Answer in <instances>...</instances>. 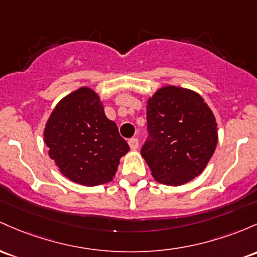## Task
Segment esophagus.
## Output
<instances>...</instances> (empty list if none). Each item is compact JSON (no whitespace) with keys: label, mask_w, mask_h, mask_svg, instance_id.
Wrapping results in <instances>:
<instances>
[{"label":"esophagus","mask_w":257,"mask_h":257,"mask_svg":"<svg viewBox=\"0 0 257 257\" xmlns=\"http://www.w3.org/2000/svg\"><path fill=\"white\" fill-rule=\"evenodd\" d=\"M128 144L129 146H131L132 150H137L138 148H139V140L137 139V138H132V139L128 140Z\"/></svg>","instance_id":"34e87169"}]
</instances>
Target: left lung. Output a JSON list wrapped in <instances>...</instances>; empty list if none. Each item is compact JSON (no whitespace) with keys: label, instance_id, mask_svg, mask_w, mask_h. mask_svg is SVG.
<instances>
[{"label":"left lung","instance_id":"1","mask_svg":"<svg viewBox=\"0 0 257 257\" xmlns=\"http://www.w3.org/2000/svg\"><path fill=\"white\" fill-rule=\"evenodd\" d=\"M146 120L142 156L157 182L177 187L205 170L218 134L215 115L199 94L177 86L157 90L148 101Z\"/></svg>","mask_w":257,"mask_h":257}]
</instances>
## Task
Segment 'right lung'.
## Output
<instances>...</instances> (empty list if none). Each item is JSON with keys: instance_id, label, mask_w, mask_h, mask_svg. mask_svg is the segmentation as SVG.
Wrapping results in <instances>:
<instances>
[{"instance_id": "add662e5", "label": "right lung", "mask_w": 257, "mask_h": 257, "mask_svg": "<svg viewBox=\"0 0 257 257\" xmlns=\"http://www.w3.org/2000/svg\"><path fill=\"white\" fill-rule=\"evenodd\" d=\"M50 157L64 177L86 187L113 179L129 145L94 90L80 87L58 102L44 132Z\"/></svg>"}]
</instances>
